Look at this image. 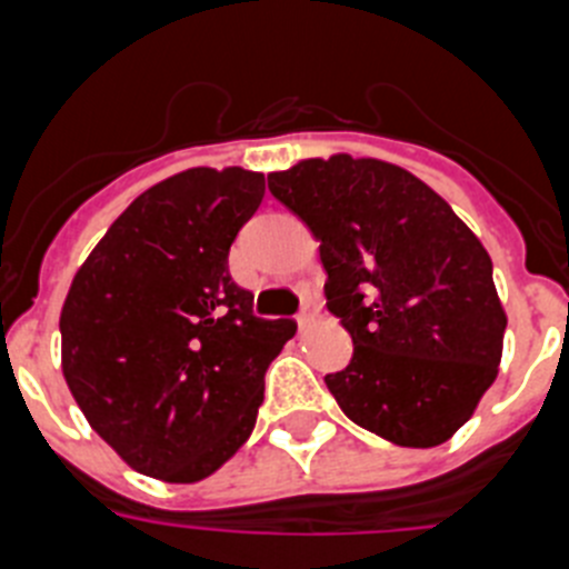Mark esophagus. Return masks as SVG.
<instances>
[{
    "label": "esophagus",
    "instance_id": "34e87169",
    "mask_svg": "<svg viewBox=\"0 0 569 569\" xmlns=\"http://www.w3.org/2000/svg\"><path fill=\"white\" fill-rule=\"evenodd\" d=\"M316 319H319V305H316L313 299H308V301H305V305H301V310H299V316H296V321H299L301 330H308Z\"/></svg>",
    "mask_w": 569,
    "mask_h": 569
}]
</instances>
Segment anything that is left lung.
I'll return each mask as SVG.
<instances>
[{"instance_id": "obj_1", "label": "left lung", "mask_w": 569, "mask_h": 569, "mask_svg": "<svg viewBox=\"0 0 569 569\" xmlns=\"http://www.w3.org/2000/svg\"><path fill=\"white\" fill-rule=\"evenodd\" d=\"M319 241L328 310L353 359L325 376L350 421L436 447L499 376L507 313L479 236L410 170L381 159H301L268 176Z\"/></svg>"}]
</instances>
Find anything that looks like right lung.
<instances>
[{
    "instance_id": "right-lung-1",
    "label": "right lung",
    "mask_w": 569,
    "mask_h": 569,
    "mask_svg": "<svg viewBox=\"0 0 569 569\" xmlns=\"http://www.w3.org/2000/svg\"><path fill=\"white\" fill-rule=\"evenodd\" d=\"M264 196L244 168H190L136 196L70 281L62 373L136 472L193 485L253 433L296 321L253 316L228 253Z\"/></svg>"
}]
</instances>
